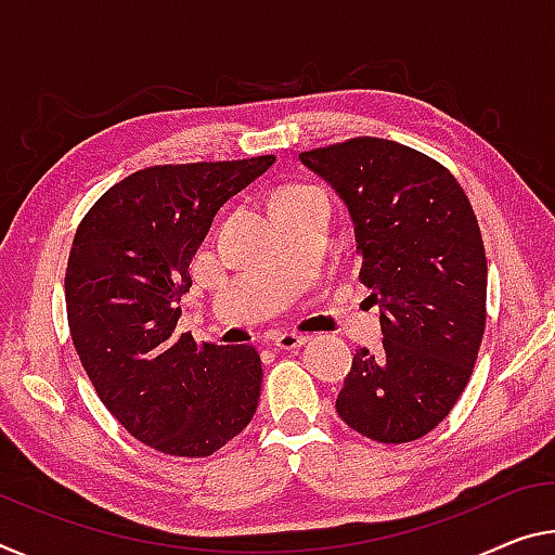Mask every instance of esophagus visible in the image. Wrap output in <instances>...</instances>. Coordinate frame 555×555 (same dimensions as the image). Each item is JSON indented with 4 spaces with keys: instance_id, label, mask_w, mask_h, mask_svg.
Masks as SVG:
<instances>
[{
    "instance_id": "1",
    "label": "esophagus",
    "mask_w": 555,
    "mask_h": 555,
    "mask_svg": "<svg viewBox=\"0 0 555 555\" xmlns=\"http://www.w3.org/2000/svg\"><path fill=\"white\" fill-rule=\"evenodd\" d=\"M306 340H309V336H301V333H279V336H274V346L281 350H296Z\"/></svg>"
}]
</instances>
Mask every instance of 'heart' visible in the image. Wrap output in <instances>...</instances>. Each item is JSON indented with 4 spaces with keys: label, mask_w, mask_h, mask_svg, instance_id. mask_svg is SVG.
Masks as SVG:
<instances>
[{
    "label": "heart",
    "mask_w": 555,
    "mask_h": 555,
    "mask_svg": "<svg viewBox=\"0 0 555 555\" xmlns=\"http://www.w3.org/2000/svg\"><path fill=\"white\" fill-rule=\"evenodd\" d=\"M306 192H311L309 188H298V184H288V188H281L274 197V205L279 202H286V199H294V197H301Z\"/></svg>",
    "instance_id": "b5f03b06"
}]
</instances>
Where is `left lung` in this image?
I'll return each mask as SVG.
<instances>
[{"mask_svg":"<svg viewBox=\"0 0 555 555\" xmlns=\"http://www.w3.org/2000/svg\"><path fill=\"white\" fill-rule=\"evenodd\" d=\"M346 202L358 276L380 309L383 348L356 350L336 410L356 433L412 442L469 383L487 325V257L467 195L433 157L380 138L298 155Z\"/></svg>","mask_w":555,"mask_h":555,"instance_id":"obj_1","label":"left lung"}]
</instances>
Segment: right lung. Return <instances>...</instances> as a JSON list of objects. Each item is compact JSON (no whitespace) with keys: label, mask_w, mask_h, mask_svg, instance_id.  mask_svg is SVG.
<instances>
[{"label":"right lung","mask_w":555,"mask_h":555,"mask_svg":"<svg viewBox=\"0 0 555 555\" xmlns=\"http://www.w3.org/2000/svg\"><path fill=\"white\" fill-rule=\"evenodd\" d=\"M274 160L147 167L113 184L78 224L66 269L76 353L111 415L157 452L209 456L257 412V348H199L175 328L190 261L219 207Z\"/></svg>","instance_id":"obj_1"}]
</instances>
